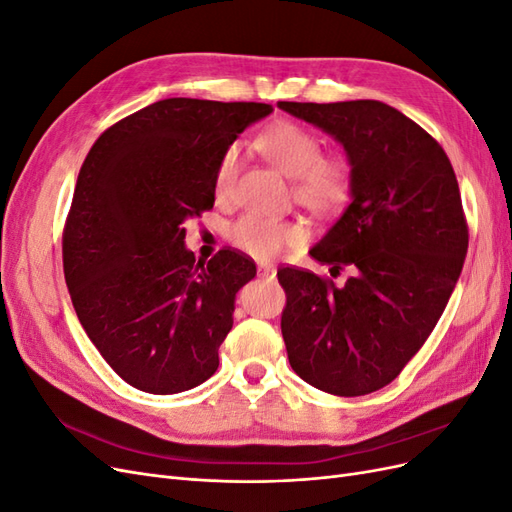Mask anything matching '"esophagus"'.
Here are the masks:
<instances>
[{
  "label": "esophagus",
  "mask_w": 512,
  "mask_h": 512,
  "mask_svg": "<svg viewBox=\"0 0 512 512\" xmlns=\"http://www.w3.org/2000/svg\"><path fill=\"white\" fill-rule=\"evenodd\" d=\"M277 273V269L273 265H258V275L260 277H267V280H273Z\"/></svg>",
  "instance_id": "1"
}]
</instances>
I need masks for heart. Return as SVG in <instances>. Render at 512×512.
<instances>
[{
    "label": "heart",
    "instance_id": "b5f03b06",
    "mask_svg": "<svg viewBox=\"0 0 512 512\" xmlns=\"http://www.w3.org/2000/svg\"><path fill=\"white\" fill-rule=\"evenodd\" d=\"M265 158L282 173L294 179V196L299 203L318 215H335L342 211L352 196V170L342 156H322L318 138L297 126L277 123L258 138ZM239 170V147L232 145L220 160L215 173V196L226 200ZM230 243L241 252L260 260L280 256L286 247L299 245L305 239V228L299 222H288L262 213H245L228 230Z\"/></svg>",
    "mask_w": 512,
    "mask_h": 512
}]
</instances>
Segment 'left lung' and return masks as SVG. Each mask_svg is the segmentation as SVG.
Instances as JSON below:
<instances>
[{"label": "left lung", "mask_w": 512, "mask_h": 512, "mask_svg": "<svg viewBox=\"0 0 512 512\" xmlns=\"http://www.w3.org/2000/svg\"><path fill=\"white\" fill-rule=\"evenodd\" d=\"M333 136L352 170L350 205L309 250L344 286L286 267L288 361L316 389L359 397L393 382L436 327L468 252L455 170L444 149L378 100L277 102Z\"/></svg>", "instance_id": "obj_1"}]
</instances>
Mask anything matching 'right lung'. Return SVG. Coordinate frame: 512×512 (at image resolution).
<instances>
[{"label": "right lung", "instance_id": "obj_1", "mask_svg": "<svg viewBox=\"0 0 512 512\" xmlns=\"http://www.w3.org/2000/svg\"><path fill=\"white\" fill-rule=\"evenodd\" d=\"M269 113L258 102L166 98L87 153L64 228L66 284L87 337L138 391H190L220 365L256 265L232 250L196 265L183 222L213 207L226 149Z\"/></svg>", "mask_w": 512, "mask_h": 512}]
</instances>
